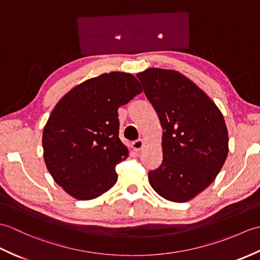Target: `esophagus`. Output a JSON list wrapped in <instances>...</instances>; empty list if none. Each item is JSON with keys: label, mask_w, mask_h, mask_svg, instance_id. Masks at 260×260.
<instances>
[{"label": "esophagus", "mask_w": 260, "mask_h": 260, "mask_svg": "<svg viewBox=\"0 0 260 260\" xmlns=\"http://www.w3.org/2000/svg\"><path fill=\"white\" fill-rule=\"evenodd\" d=\"M144 144H145L144 140H137V141H135L133 143V144H132V147H133L134 151L140 152L142 148H143V146H144Z\"/></svg>", "instance_id": "esophagus-1"}]
</instances>
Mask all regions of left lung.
<instances>
[{
	"label": "left lung",
	"instance_id": "1",
	"mask_svg": "<svg viewBox=\"0 0 260 260\" xmlns=\"http://www.w3.org/2000/svg\"><path fill=\"white\" fill-rule=\"evenodd\" d=\"M162 125V164L148 173L157 194L186 202L212 183L229 151L222 113L194 82L175 70L137 74Z\"/></svg>",
	"mask_w": 260,
	"mask_h": 260
}]
</instances>
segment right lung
<instances>
[{
  "mask_svg": "<svg viewBox=\"0 0 260 260\" xmlns=\"http://www.w3.org/2000/svg\"><path fill=\"white\" fill-rule=\"evenodd\" d=\"M142 90L133 75L113 71L81 82L54 106L42 134L43 158L69 196L91 200L117 182L116 164L128 156L117 110Z\"/></svg>",
  "mask_w": 260,
  "mask_h": 260,
  "instance_id": "right-lung-1",
  "label": "right lung"
}]
</instances>
